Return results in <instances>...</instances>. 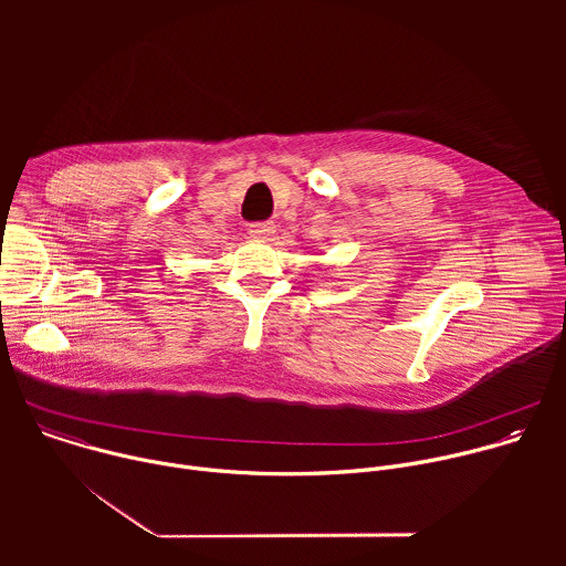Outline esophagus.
<instances>
[{"mask_svg": "<svg viewBox=\"0 0 566 566\" xmlns=\"http://www.w3.org/2000/svg\"><path fill=\"white\" fill-rule=\"evenodd\" d=\"M249 232H251L253 239L266 241V239H271V234L275 232V223H273V221H258V223H251V226H249Z\"/></svg>", "mask_w": 566, "mask_h": 566, "instance_id": "obj_1", "label": "esophagus"}]
</instances>
